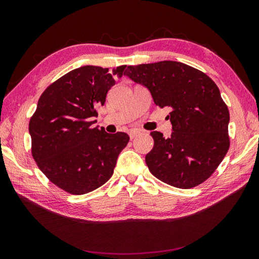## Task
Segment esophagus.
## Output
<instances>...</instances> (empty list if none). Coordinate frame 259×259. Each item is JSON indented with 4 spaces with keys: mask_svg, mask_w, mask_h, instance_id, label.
Instances as JSON below:
<instances>
[{
    "mask_svg": "<svg viewBox=\"0 0 259 259\" xmlns=\"http://www.w3.org/2000/svg\"><path fill=\"white\" fill-rule=\"evenodd\" d=\"M138 134H139V130H136V129H133V130L129 131V136H130L131 139H134Z\"/></svg>",
    "mask_w": 259,
    "mask_h": 259,
    "instance_id": "1",
    "label": "esophagus"
}]
</instances>
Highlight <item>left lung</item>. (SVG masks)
<instances>
[{
	"instance_id": "8db88e82",
	"label": "left lung",
	"mask_w": 259,
	"mask_h": 259,
	"mask_svg": "<svg viewBox=\"0 0 259 259\" xmlns=\"http://www.w3.org/2000/svg\"><path fill=\"white\" fill-rule=\"evenodd\" d=\"M124 75L146 87L157 106L171 108V136L151 133L154 146L145 161L153 176L178 188L207 181L230 147V113L216 83L172 60L128 66Z\"/></svg>"
}]
</instances>
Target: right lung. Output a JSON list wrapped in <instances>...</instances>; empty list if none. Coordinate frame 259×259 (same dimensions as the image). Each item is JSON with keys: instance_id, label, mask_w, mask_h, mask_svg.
<instances>
[{"instance_id": "obj_1", "label": "right lung", "mask_w": 259, "mask_h": 259, "mask_svg": "<svg viewBox=\"0 0 259 259\" xmlns=\"http://www.w3.org/2000/svg\"><path fill=\"white\" fill-rule=\"evenodd\" d=\"M124 68L73 69L43 91L30 117L35 162L51 183L71 194H85L104 185L129 142L125 133L112 135L94 126L96 109L105 104L114 77H121Z\"/></svg>"}]
</instances>
